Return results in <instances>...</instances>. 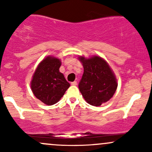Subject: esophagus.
<instances>
[{
	"mask_svg": "<svg viewBox=\"0 0 152 152\" xmlns=\"http://www.w3.org/2000/svg\"><path fill=\"white\" fill-rule=\"evenodd\" d=\"M76 85H77V82H76V81H74V82H71V85H73V86H76Z\"/></svg>",
	"mask_w": 152,
	"mask_h": 152,
	"instance_id": "1",
	"label": "esophagus"
}]
</instances>
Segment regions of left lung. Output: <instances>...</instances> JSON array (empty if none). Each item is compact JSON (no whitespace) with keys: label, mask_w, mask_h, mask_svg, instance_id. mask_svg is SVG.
I'll return each instance as SVG.
<instances>
[{"label":"left lung","mask_w":152,"mask_h":152,"mask_svg":"<svg viewBox=\"0 0 152 152\" xmlns=\"http://www.w3.org/2000/svg\"><path fill=\"white\" fill-rule=\"evenodd\" d=\"M84 73L79 89L85 100L90 105L99 107L110 100L115 93L118 84L107 62L99 56L85 59L79 57Z\"/></svg>","instance_id":"8db88e82"}]
</instances>
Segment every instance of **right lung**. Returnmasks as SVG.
Returning <instances> with one entry per match:
<instances>
[{"label":"right lung","mask_w":152,"mask_h":152,"mask_svg":"<svg viewBox=\"0 0 152 152\" xmlns=\"http://www.w3.org/2000/svg\"><path fill=\"white\" fill-rule=\"evenodd\" d=\"M59 59L48 56L37 67L31 87L34 95L47 105H53L60 100L70 87L65 76L59 72Z\"/></svg>","instance_id":"right-lung-1"}]
</instances>
